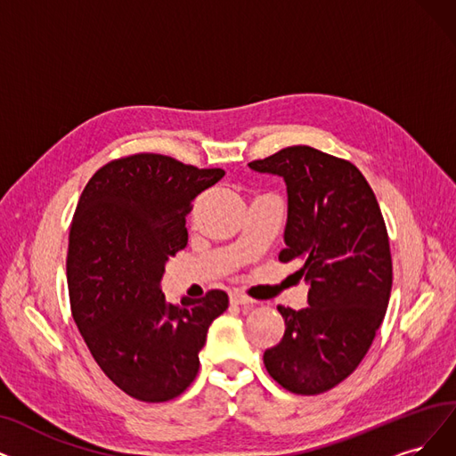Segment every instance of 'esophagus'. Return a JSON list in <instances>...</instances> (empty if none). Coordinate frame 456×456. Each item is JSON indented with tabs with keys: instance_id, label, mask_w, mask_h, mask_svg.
I'll return each mask as SVG.
<instances>
[{
	"instance_id": "34e87169",
	"label": "esophagus",
	"mask_w": 456,
	"mask_h": 456,
	"mask_svg": "<svg viewBox=\"0 0 456 456\" xmlns=\"http://www.w3.org/2000/svg\"><path fill=\"white\" fill-rule=\"evenodd\" d=\"M230 303L232 305H250L252 299L247 297L241 291H230Z\"/></svg>"
}]
</instances>
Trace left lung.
Here are the masks:
<instances>
[{
    "mask_svg": "<svg viewBox=\"0 0 456 456\" xmlns=\"http://www.w3.org/2000/svg\"><path fill=\"white\" fill-rule=\"evenodd\" d=\"M284 177L288 191L282 264H303L308 306L279 305L286 331L265 350L269 376L286 391L320 395L348 378L384 322L393 284L386 221L369 181L350 160L291 145L252 160Z\"/></svg>",
    "mask_w": 456,
    "mask_h": 456,
    "instance_id": "8db88e82",
    "label": "left lung"
}]
</instances>
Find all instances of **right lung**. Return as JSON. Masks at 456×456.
I'll return each instance as SVG.
<instances>
[{
    "instance_id": "1",
    "label": "right lung",
    "mask_w": 456,
    "mask_h": 456,
    "mask_svg": "<svg viewBox=\"0 0 456 456\" xmlns=\"http://www.w3.org/2000/svg\"><path fill=\"white\" fill-rule=\"evenodd\" d=\"M223 175L159 153L126 155L94 174L72 216V318L102 372L142 403H167L192 384L209 325L228 308L223 289L179 306L159 286L187 247L194 198Z\"/></svg>"
}]
</instances>
